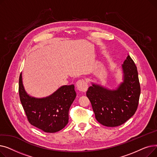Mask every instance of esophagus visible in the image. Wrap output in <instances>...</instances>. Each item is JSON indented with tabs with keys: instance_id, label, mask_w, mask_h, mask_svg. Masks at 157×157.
I'll return each mask as SVG.
<instances>
[{
	"instance_id": "esophagus-1",
	"label": "esophagus",
	"mask_w": 157,
	"mask_h": 157,
	"mask_svg": "<svg viewBox=\"0 0 157 157\" xmlns=\"http://www.w3.org/2000/svg\"><path fill=\"white\" fill-rule=\"evenodd\" d=\"M76 88L79 92H85L88 88V84L83 80H79L76 82Z\"/></svg>"
}]
</instances>
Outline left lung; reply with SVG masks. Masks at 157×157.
I'll use <instances>...</instances> for the list:
<instances>
[{
  "label": "left lung",
  "instance_id": "left-lung-1",
  "mask_svg": "<svg viewBox=\"0 0 157 157\" xmlns=\"http://www.w3.org/2000/svg\"><path fill=\"white\" fill-rule=\"evenodd\" d=\"M121 67L123 81L116 90L92 83L86 92L96 120L106 127L123 124L137 109L141 87L137 67L128 55Z\"/></svg>",
  "mask_w": 157,
  "mask_h": 157
}]
</instances>
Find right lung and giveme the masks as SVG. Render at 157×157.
<instances>
[{"label":"right lung","mask_w":157,"mask_h":157,"mask_svg":"<svg viewBox=\"0 0 157 157\" xmlns=\"http://www.w3.org/2000/svg\"><path fill=\"white\" fill-rule=\"evenodd\" d=\"M21 75V73L19 95L29 123L47 133L63 128L68 123L69 110L76 97L74 85L62 86L48 97L35 98L25 90Z\"/></svg>","instance_id":"1"}]
</instances>
